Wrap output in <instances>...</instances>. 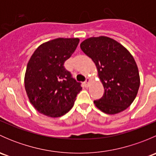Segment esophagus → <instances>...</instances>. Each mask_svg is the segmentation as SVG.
<instances>
[{
    "instance_id": "esophagus-1",
    "label": "esophagus",
    "mask_w": 156,
    "mask_h": 156,
    "mask_svg": "<svg viewBox=\"0 0 156 156\" xmlns=\"http://www.w3.org/2000/svg\"><path fill=\"white\" fill-rule=\"evenodd\" d=\"M89 82H90V78H86L85 81H84V84H85V85L88 87V85H89Z\"/></svg>"
}]
</instances>
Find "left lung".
<instances>
[{
	"label": "left lung",
	"mask_w": 156,
	"mask_h": 156,
	"mask_svg": "<svg viewBox=\"0 0 156 156\" xmlns=\"http://www.w3.org/2000/svg\"><path fill=\"white\" fill-rule=\"evenodd\" d=\"M96 64L104 94L94 100L95 106L107 114L124 111L133 103L140 87L137 66L132 55L110 37H90L80 45Z\"/></svg>",
	"instance_id": "1"
}]
</instances>
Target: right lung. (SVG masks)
<instances>
[{"label": "right lung", "mask_w": 156, "mask_h": 156, "mask_svg": "<svg viewBox=\"0 0 156 156\" xmlns=\"http://www.w3.org/2000/svg\"><path fill=\"white\" fill-rule=\"evenodd\" d=\"M78 43V38L54 39L40 45L30 58L25 88L29 101L40 113L60 117L73 106L82 87L64 63Z\"/></svg>", "instance_id": "1"}]
</instances>
